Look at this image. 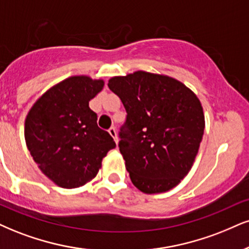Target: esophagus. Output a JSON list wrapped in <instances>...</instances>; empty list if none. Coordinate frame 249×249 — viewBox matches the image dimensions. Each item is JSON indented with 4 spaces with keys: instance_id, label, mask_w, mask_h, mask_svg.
I'll return each mask as SVG.
<instances>
[{
    "instance_id": "esophagus-1",
    "label": "esophagus",
    "mask_w": 249,
    "mask_h": 249,
    "mask_svg": "<svg viewBox=\"0 0 249 249\" xmlns=\"http://www.w3.org/2000/svg\"><path fill=\"white\" fill-rule=\"evenodd\" d=\"M108 133H109L110 136H112L113 139H114L115 143H118V137H116V129H115V128L114 127H110L109 129H108Z\"/></svg>"
}]
</instances>
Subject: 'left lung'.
I'll use <instances>...</instances> for the list:
<instances>
[{
    "label": "left lung",
    "mask_w": 249,
    "mask_h": 249,
    "mask_svg": "<svg viewBox=\"0 0 249 249\" xmlns=\"http://www.w3.org/2000/svg\"><path fill=\"white\" fill-rule=\"evenodd\" d=\"M127 116L119 148L131 182L146 194L167 192L195 160L204 133L198 98L177 79L136 71L108 81Z\"/></svg>",
    "instance_id": "1"
}]
</instances>
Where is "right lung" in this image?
Here are the masks:
<instances>
[{"instance_id":"add662e5","label":"right lung","mask_w":249,"mask_h":249,"mask_svg":"<svg viewBox=\"0 0 249 249\" xmlns=\"http://www.w3.org/2000/svg\"><path fill=\"white\" fill-rule=\"evenodd\" d=\"M103 87L101 79L72 76L42 94L26 116L27 149L42 173L62 188L91 181L116 146L89 107Z\"/></svg>"}]
</instances>
